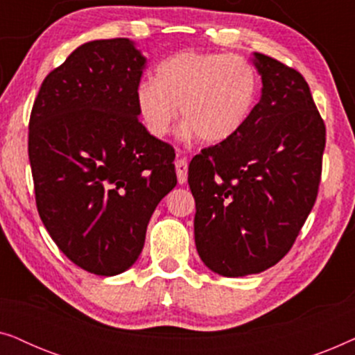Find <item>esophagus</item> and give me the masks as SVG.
Returning <instances> with one entry per match:
<instances>
[{
	"label": "esophagus",
	"instance_id": "1",
	"mask_svg": "<svg viewBox=\"0 0 355 355\" xmlns=\"http://www.w3.org/2000/svg\"><path fill=\"white\" fill-rule=\"evenodd\" d=\"M174 166H176V174H178V181L179 184H186L187 181V159L186 158H178L176 163H174Z\"/></svg>",
	"mask_w": 355,
	"mask_h": 355
}]
</instances>
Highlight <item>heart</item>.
I'll return each instance as SVG.
<instances>
[{"instance_id": "heart-1", "label": "heart", "mask_w": 355, "mask_h": 355, "mask_svg": "<svg viewBox=\"0 0 355 355\" xmlns=\"http://www.w3.org/2000/svg\"><path fill=\"white\" fill-rule=\"evenodd\" d=\"M259 76L239 55L179 51L157 67V80L145 79L135 89V103L145 128L164 137L179 116L184 132L203 144H221L247 124L259 98Z\"/></svg>"}]
</instances>
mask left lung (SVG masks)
<instances>
[{
    "label": "left lung",
    "mask_w": 355,
    "mask_h": 355,
    "mask_svg": "<svg viewBox=\"0 0 355 355\" xmlns=\"http://www.w3.org/2000/svg\"><path fill=\"white\" fill-rule=\"evenodd\" d=\"M254 56L263 87L247 124L189 164L197 252L227 278L265 271L291 250L317 200L327 142L302 74Z\"/></svg>",
    "instance_id": "obj_1"
}]
</instances>
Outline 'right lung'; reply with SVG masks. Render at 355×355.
<instances>
[{"label": "right lung", "mask_w": 355, "mask_h": 355, "mask_svg": "<svg viewBox=\"0 0 355 355\" xmlns=\"http://www.w3.org/2000/svg\"><path fill=\"white\" fill-rule=\"evenodd\" d=\"M145 62L129 38L84 43L45 77L28 121L38 215L62 254L94 275L134 265L178 182L174 148L139 121Z\"/></svg>", "instance_id": "1"}]
</instances>
